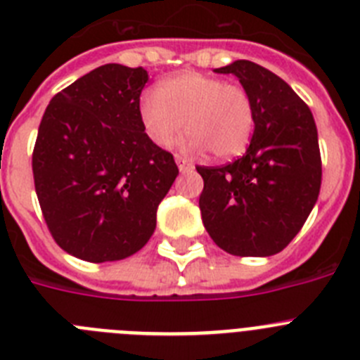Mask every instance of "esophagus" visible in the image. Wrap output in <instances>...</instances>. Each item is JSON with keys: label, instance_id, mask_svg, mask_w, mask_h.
Instances as JSON below:
<instances>
[{"label": "esophagus", "instance_id": "1", "mask_svg": "<svg viewBox=\"0 0 360 360\" xmlns=\"http://www.w3.org/2000/svg\"><path fill=\"white\" fill-rule=\"evenodd\" d=\"M174 160H176L178 169L182 171V173H187V171L193 169V164L186 157H182V155H174Z\"/></svg>", "mask_w": 360, "mask_h": 360}]
</instances>
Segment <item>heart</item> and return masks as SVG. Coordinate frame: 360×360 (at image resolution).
<instances>
[{"label": "heart", "instance_id": "1", "mask_svg": "<svg viewBox=\"0 0 360 360\" xmlns=\"http://www.w3.org/2000/svg\"><path fill=\"white\" fill-rule=\"evenodd\" d=\"M139 115L153 144L169 148L186 129L191 148L209 149L218 160L240 157L254 131V104L236 82L198 72L164 81L139 101Z\"/></svg>", "mask_w": 360, "mask_h": 360}]
</instances>
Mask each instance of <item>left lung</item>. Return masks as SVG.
<instances>
[{"label":"left lung","instance_id":"1","mask_svg":"<svg viewBox=\"0 0 360 360\" xmlns=\"http://www.w3.org/2000/svg\"><path fill=\"white\" fill-rule=\"evenodd\" d=\"M214 72L240 79L252 98L256 128L243 157L196 165L203 225L225 252L272 256L294 240L319 196L316 120L287 82L256 63L241 59Z\"/></svg>","mask_w":360,"mask_h":360}]
</instances>
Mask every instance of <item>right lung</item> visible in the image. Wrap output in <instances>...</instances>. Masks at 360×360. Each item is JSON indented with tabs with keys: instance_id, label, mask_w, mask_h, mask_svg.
I'll list each match as a JSON object with an SVG mask.
<instances>
[{
	"instance_id": "right-lung-1",
	"label": "right lung",
	"mask_w": 360,
	"mask_h": 360,
	"mask_svg": "<svg viewBox=\"0 0 360 360\" xmlns=\"http://www.w3.org/2000/svg\"><path fill=\"white\" fill-rule=\"evenodd\" d=\"M142 66L104 65L53 95L32 153L41 212L56 243L91 263L141 250L178 174L139 115Z\"/></svg>"
}]
</instances>
